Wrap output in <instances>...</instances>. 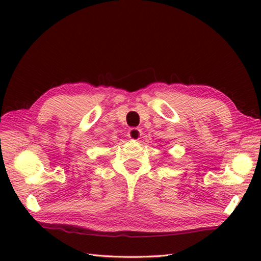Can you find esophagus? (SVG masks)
<instances>
[{
  "mask_svg": "<svg viewBox=\"0 0 261 261\" xmlns=\"http://www.w3.org/2000/svg\"><path fill=\"white\" fill-rule=\"evenodd\" d=\"M141 134L142 132L140 129H138V127H131L129 132H127V137H129L131 140H139L141 138Z\"/></svg>",
  "mask_w": 261,
  "mask_h": 261,
  "instance_id": "34e87169",
  "label": "esophagus"
}]
</instances>
